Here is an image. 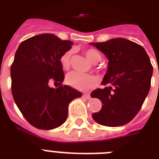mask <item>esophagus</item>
Instances as JSON below:
<instances>
[{"label":"esophagus","mask_w":159,"mask_h":159,"mask_svg":"<svg viewBox=\"0 0 159 159\" xmlns=\"http://www.w3.org/2000/svg\"><path fill=\"white\" fill-rule=\"evenodd\" d=\"M82 97H84L85 99L87 100H89L90 98H91V96H90V94H88V93H85V94H83V96Z\"/></svg>","instance_id":"esophagus-1"}]
</instances>
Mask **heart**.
<instances>
[{
    "label": "heart",
    "mask_w": 159,
    "mask_h": 159,
    "mask_svg": "<svg viewBox=\"0 0 159 159\" xmlns=\"http://www.w3.org/2000/svg\"><path fill=\"white\" fill-rule=\"evenodd\" d=\"M85 54L92 63H97L102 59V54L96 48H90L85 50ZM72 51L67 50L60 57V63L63 69L70 67ZM66 82L70 87L80 91H87L97 84V78L91 74H84L78 72H71L66 77Z\"/></svg>",
    "instance_id": "obj_1"
}]
</instances>
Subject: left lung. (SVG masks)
Here are the masks:
<instances>
[{
	"label": "left lung",
	"mask_w": 159,
	"mask_h": 159,
	"mask_svg": "<svg viewBox=\"0 0 159 159\" xmlns=\"http://www.w3.org/2000/svg\"><path fill=\"white\" fill-rule=\"evenodd\" d=\"M109 60L102 85L91 94L101 100V111L92 114L100 125L121 126L134 118L143 106L151 86L153 66L144 48L125 39L92 43Z\"/></svg>",
	"instance_id": "1"
}]
</instances>
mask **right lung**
Wrapping results in <instances>:
<instances>
[{
	"instance_id": "1",
	"label": "right lung",
	"mask_w": 159,
	"mask_h": 159,
	"mask_svg": "<svg viewBox=\"0 0 159 159\" xmlns=\"http://www.w3.org/2000/svg\"><path fill=\"white\" fill-rule=\"evenodd\" d=\"M72 44L43 34L23 41L16 51L11 67L12 96L24 117L35 128L52 129L62 125L70 102L82 97L81 92L62 84L64 74L60 57ZM50 80L60 87L49 88Z\"/></svg>"
}]
</instances>
